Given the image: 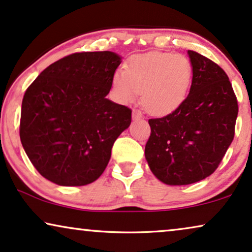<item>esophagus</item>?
I'll use <instances>...</instances> for the list:
<instances>
[{
	"instance_id": "obj_1",
	"label": "esophagus",
	"mask_w": 252,
	"mask_h": 252,
	"mask_svg": "<svg viewBox=\"0 0 252 252\" xmlns=\"http://www.w3.org/2000/svg\"><path fill=\"white\" fill-rule=\"evenodd\" d=\"M142 117H143V114L141 110H138V109L132 110V119L133 120H139V119H142Z\"/></svg>"
}]
</instances>
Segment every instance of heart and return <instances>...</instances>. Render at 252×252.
Masks as SVG:
<instances>
[{"label":"heart","instance_id":"1","mask_svg":"<svg viewBox=\"0 0 252 252\" xmlns=\"http://www.w3.org/2000/svg\"><path fill=\"white\" fill-rule=\"evenodd\" d=\"M192 79L193 66L186 56L149 52L130 57L126 71L114 73L111 84L120 102H133L142 92L143 107L155 115H163L184 102Z\"/></svg>","mask_w":252,"mask_h":252}]
</instances>
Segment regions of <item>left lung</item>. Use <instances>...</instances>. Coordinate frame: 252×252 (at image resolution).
<instances>
[{
  "instance_id": "obj_1",
  "label": "left lung",
  "mask_w": 252,
  "mask_h": 252,
  "mask_svg": "<svg viewBox=\"0 0 252 252\" xmlns=\"http://www.w3.org/2000/svg\"><path fill=\"white\" fill-rule=\"evenodd\" d=\"M193 66L189 94L166 116L150 119L145 158L167 185H189L219 167L235 136L238 103L229 78L218 63L189 50Z\"/></svg>"
}]
</instances>
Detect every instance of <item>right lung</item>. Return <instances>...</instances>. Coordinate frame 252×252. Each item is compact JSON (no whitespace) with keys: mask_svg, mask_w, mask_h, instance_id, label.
<instances>
[{"mask_svg":"<svg viewBox=\"0 0 252 252\" xmlns=\"http://www.w3.org/2000/svg\"><path fill=\"white\" fill-rule=\"evenodd\" d=\"M121 63L110 51L73 53L51 63L25 91L20 137L36 170L60 186H84L106 170L131 109L108 100Z\"/></svg>","mask_w":252,"mask_h":252,"instance_id":"add662e5","label":"right lung"}]
</instances>
